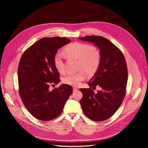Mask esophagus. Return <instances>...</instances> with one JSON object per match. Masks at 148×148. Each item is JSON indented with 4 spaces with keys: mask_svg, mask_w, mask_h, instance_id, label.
<instances>
[{
    "mask_svg": "<svg viewBox=\"0 0 148 148\" xmlns=\"http://www.w3.org/2000/svg\"><path fill=\"white\" fill-rule=\"evenodd\" d=\"M78 90V89L77 87H73V91L75 92V91H77Z\"/></svg>",
    "mask_w": 148,
    "mask_h": 148,
    "instance_id": "1",
    "label": "esophagus"
}]
</instances>
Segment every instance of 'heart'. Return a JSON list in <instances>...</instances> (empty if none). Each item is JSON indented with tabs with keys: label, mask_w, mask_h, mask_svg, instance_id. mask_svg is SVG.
I'll use <instances>...</instances> for the list:
<instances>
[{
	"label": "heart",
	"mask_w": 148,
	"mask_h": 148,
	"mask_svg": "<svg viewBox=\"0 0 148 148\" xmlns=\"http://www.w3.org/2000/svg\"><path fill=\"white\" fill-rule=\"evenodd\" d=\"M64 53L67 57H74L79 60V71L75 73H69L62 78V82L64 84L73 86L79 85L81 81L86 78V73L91 74L94 73L98 69L101 54L99 50L92 46L74 42L67 45L64 49ZM64 56L61 53H57L54 57V64L56 70L60 73L64 71L65 66L64 61Z\"/></svg>",
	"instance_id": "1"
}]
</instances>
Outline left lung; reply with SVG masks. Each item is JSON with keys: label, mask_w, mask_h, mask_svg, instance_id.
I'll list each match as a JSON object with an SVG mask.
<instances>
[{"label": "left lung", "mask_w": 148, "mask_h": 148, "mask_svg": "<svg viewBox=\"0 0 148 148\" xmlns=\"http://www.w3.org/2000/svg\"><path fill=\"white\" fill-rule=\"evenodd\" d=\"M79 39L94 45L101 54L98 69L88 82L90 87L99 86L101 90L95 94L92 89L80 88L81 106L91 120L105 121L118 110L125 95L128 80L126 61L120 50L103 37L88 36Z\"/></svg>", "instance_id": "1"}]
</instances>
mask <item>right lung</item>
<instances>
[{
	"mask_svg": "<svg viewBox=\"0 0 148 148\" xmlns=\"http://www.w3.org/2000/svg\"><path fill=\"white\" fill-rule=\"evenodd\" d=\"M66 37L42 38L23 54L18 67L19 94L29 112L37 119L48 121L59 116L73 92L68 84L50 90L60 82L54 64L58 50L69 43Z\"/></svg>",
	"mask_w": 148,
	"mask_h": 148,
	"instance_id": "obj_1",
	"label": "right lung"
}]
</instances>
